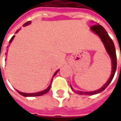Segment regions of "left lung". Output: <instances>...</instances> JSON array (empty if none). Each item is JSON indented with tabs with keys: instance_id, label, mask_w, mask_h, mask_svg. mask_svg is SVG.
Instances as JSON below:
<instances>
[{
	"instance_id": "8db88e82",
	"label": "left lung",
	"mask_w": 121,
	"mask_h": 121,
	"mask_svg": "<svg viewBox=\"0 0 121 121\" xmlns=\"http://www.w3.org/2000/svg\"><path fill=\"white\" fill-rule=\"evenodd\" d=\"M92 31H93L95 33L99 35L100 38L101 39L102 41L104 43L105 48L107 50V52L111 58L112 62V74L109 77L108 81L104 84V86L102 87L101 88L97 91H92V92H83V91H77L76 93L79 95H95V94L99 93L102 91H103L104 89L108 86V85L110 84V82L113 78V76L115 73V71L117 69V56H116V52H115V48L114 43L113 42L112 39L110 38L108 34L107 33L106 30L100 25H94L91 26L90 28ZM72 88V87L71 86Z\"/></svg>"
}]
</instances>
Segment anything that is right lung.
Here are the masks:
<instances>
[{
    "label": "right lung",
    "mask_w": 121,
    "mask_h": 121,
    "mask_svg": "<svg viewBox=\"0 0 121 121\" xmlns=\"http://www.w3.org/2000/svg\"><path fill=\"white\" fill-rule=\"evenodd\" d=\"M30 23H31V21H28V22H25V24L23 25V26H26V25H30ZM18 31H19V30H17V32H16V33H17L18 32ZM13 38H14V36H13V37L11 38V39L9 40V43L10 44L11 43H12V40L13 39ZM58 71H59V70H58V71L56 72L55 73H54V76H53V78L54 77V76H55L56 74H57V73H58ZM52 82H51V84H52ZM51 84H50V85L48 87L47 89H46L45 90H44V91H41V92H38V93H22V92H21V91H17L20 94V95H22V96H41V95H45V94H46L47 93H48V91H49V90H50V87H51Z\"/></svg>",
    "instance_id": "add662e5"
}]
</instances>
